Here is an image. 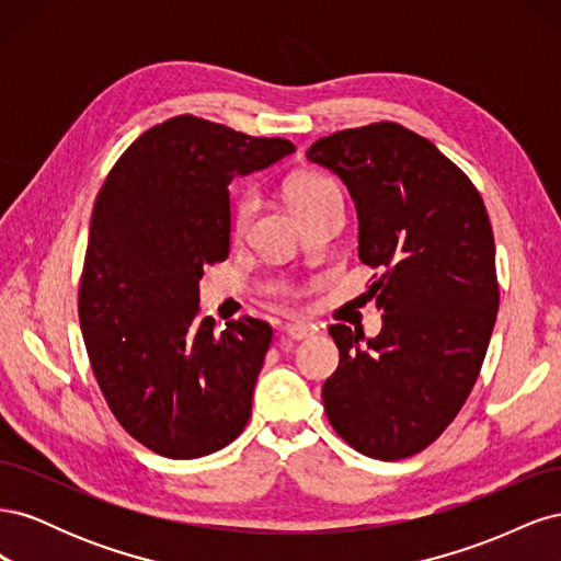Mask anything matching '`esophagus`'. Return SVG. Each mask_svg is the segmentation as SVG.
<instances>
[{
	"mask_svg": "<svg viewBox=\"0 0 561 561\" xmlns=\"http://www.w3.org/2000/svg\"><path fill=\"white\" fill-rule=\"evenodd\" d=\"M285 334L293 339V342H301V339H309V336H313V328L309 325V322H301V320H297V322H287L285 325Z\"/></svg>",
	"mask_w": 561,
	"mask_h": 561,
	"instance_id": "obj_1",
	"label": "esophagus"
}]
</instances>
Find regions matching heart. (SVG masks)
I'll list each match as a JSON object with an SVG mask.
<instances>
[{
    "mask_svg": "<svg viewBox=\"0 0 561 561\" xmlns=\"http://www.w3.org/2000/svg\"><path fill=\"white\" fill-rule=\"evenodd\" d=\"M285 194H287V201H290V206L301 217L304 213L316 208L320 201H325L328 196L342 194V192H339V184L328 175L297 173L295 178H290V182H287ZM257 208H260L257 194H254L252 190L236 192L233 206H231V231L236 236H243L250 229L254 215H257Z\"/></svg>",
    "mask_w": 561,
    "mask_h": 561,
    "instance_id": "b5f03b06",
    "label": "heart"
}]
</instances>
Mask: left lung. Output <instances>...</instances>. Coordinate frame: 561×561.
I'll use <instances>...</instances> for the list:
<instances>
[{
	"label": "left lung",
	"instance_id": "obj_1",
	"mask_svg": "<svg viewBox=\"0 0 561 561\" xmlns=\"http://www.w3.org/2000/svg\"><path fill=\"white\" fill-rule=\"evenodd\" d=\"M307 157L348 186L360 262L381 271L367 290L381 332L330 328L322 404L355 451L398 461L435 443L478 381L499 313L494 231L461 168L400 124L332 133Z\"/></svg>",
	"mask_w": 561,
	"mask_h": 561
}]
</instances>
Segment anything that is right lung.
Returning a JSON list of instances; mask_svg holds the SVG:
<instances>
[{
  "label": "right lung",
  "mask_w": 561,
  "mask_h": 561,
  "mask_svg": "<svg viewBox=\"0 0 561 561\" xmlns=\"http://www.w3.org/2000/svg\"><path fill=\"white\" fill-rule=\"evenodd\" d=\"M293 151L182 114L142 133L95 198L81 334L112 414L151 451L208 456L245 428L274 330L245 316L215 332L198 280L229 257L227 184Z\"/></svg>",
  "instance_id": "1"
}]
</instances>
